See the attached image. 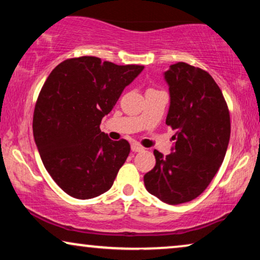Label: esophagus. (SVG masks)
<instances>
[{
	"label": "esophagus",
	"mask_w": 260,
	"mask_h": 260,
	"mask_svg": "<svg viewBox=\"0 0 260 260\" xmlns=\"http://www.w3.org/2000/svg\"><path fill=\"white\" fill-rule=\"evenodd\" d=\"M131 150H133L134 152H141V151L144 150V148L142 147V145L137 144V143H133V144H131Z\"/></svg>",
	"instance_id": "obj_1"
}]
</instances>
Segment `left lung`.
Segmentation results:
<instances>
[{
  "label": "left lung",
  "instance_id": "left-lung-1",
  "mask_svg": "<svg viewBox=\"0 0 260 260\" xmlns=\"http://www.w3.org/2000/svg\"><path fill=\"white\" fill-rule=\"evenodd\" d=\"M170 106L166 124L176 130L172 154L154 150L156 165L144 175L149 193L169 205L198 198L225 158L231 120L222 92L206 71L177 62L165 72Z\"/></svg>",
  "mask_w": 260,
  "mask_h": 260
}]
</instances>
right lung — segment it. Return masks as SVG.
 <instances>
[{
  "label": "right lung",
  "mask_w": 260,
  "mask_h": 260,
  "mask_svg": "<svg viewBox=\"0 0 260 260\" xmlns=\"http://www.w3.org/2000/svg\"><path fill=\"white\" fill-rule=\"evenodd\" d=\"M144 66H120L95 56L67 59L49 74L33 117L45 168L71 197L86 200L112 187L130 144L101 131L103 117Z\"/></svg>",
  "instance_id": "1"
}]
</instances>
